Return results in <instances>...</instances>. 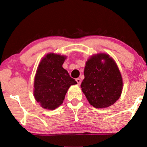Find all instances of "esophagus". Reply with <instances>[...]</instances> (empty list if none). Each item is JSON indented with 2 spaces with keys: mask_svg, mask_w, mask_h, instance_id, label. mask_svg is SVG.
Masks as SVG:
<instances>
[{
  "mask_svg": "<svg viewBox=\"0 0 147 147\" xmlns=\"http://www.w3.org/2000/svg\"><path fill=\"white\" fill-rule=\"evenodd\" d=\"M76 82H77V83H78V85H80V84H81V80H80V78H77V79H76Z\"/></svg>",
  "mask_w": 147,
  "mask_h": 147,
  "instance_id": "obj_1",
  "label": "esophagus"
}]
</instances>
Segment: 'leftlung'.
<instances>
[{"label": "left lung", "instance_id": "left-lung-1", "mask_svg": "<svg viewBox=\"0 0 147 147\" xmlns=\"http://www.w3.org/2000/svg\"><path fill=\"white\" fill-rule=\"evenodd\" d=\"M84 77L81 84L82 92L94 107L112 106L121 95V74L115 61L107 54L100 53L90 57L86 63Z\"/></svg>", "mask_w": 147, "mask_h": 147}]
</instances>
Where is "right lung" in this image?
Here are the masks:
<instances>
[{"label":"right lung","mask_w":147,"mask_h":147,"mask_svg":"<svg viewBox=\"0 0 147 147\" xmlns=\"http://www.w3.org/2000/svg\"><path fill=\"white\" fill-rule=\"evenodd\" d=\"M65 59V56L49 53L38 66L34 81V96L45 109L59 107L70 86L77 84L62 67Z\"/></svg>","instance_id":"right-lung-1"}]
</instances>
